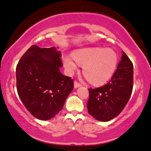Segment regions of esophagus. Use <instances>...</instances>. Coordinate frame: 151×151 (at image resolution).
Wrapping results in <instances>:
<instances>
[{
  "label": "esophagus",
  "mask_w": 151,
  "mask_h": 151,
  "mask_svg": "<svg viewBox=\"0 0 151 151\" xmlns=\"http://www.w3.org/2000/svg\"><path fill=\"white\" fill-rule=\"evenodd\" d=\"M74 88H78V87L82 86V84H81L80 83H79V82H77V81H75L74 83Z\"/></svg>",
  "instance_id": "esophagus-1"
}]
</instances>
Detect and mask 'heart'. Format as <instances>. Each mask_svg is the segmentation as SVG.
<instances>
[{
    "label": "heart",
    "mask_w": 151,
    "mask_h": 151,
    "mask_svg": "<svg viewBox=\"0 0 151 151\" xmlns=\"http://www.w3.org/2000/svg\"><path fill=\"white\" fill-rule=\"evenodd\" d=\"M83 65V74L93 84H103L110 79L115 72L117 57L112 49L101 47L79 49L72 56L64 58L65 68L69 74H73L79 64Z\"/></svg>",
    "instance_id": "heart-1"
}]
</instances>
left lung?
I'll return each instance as SVG.
<instances>
[{"label": "left lung", "mask_w": 151, "mask_h": 151, "mask_svg": "<svg viewBox=\"0 0 151 151\" xmlns=\"http://www.w3.org/2000/svg\"><path fill=\"white\" fill-rule=\"evenodd\" d=\"M105 85L89 89L88 112L96 120L107 122L117 117L125 108L133 87V64L122 51L121 61Z\"/></svg>", "instance_id": "obj_1"}]
</instances>
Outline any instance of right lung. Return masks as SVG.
<instances>
[{
	"instance_id": "add662e5",
	"label": "right lung",
	"mask_w": 151,
	"mask_h": 151,
	"mask_svg": "<svg viewBox=\"0 0 151 151\" xmlns=\"http://www.w3.org/2000/svg\"><path fill=\"white\" fill-rule=\"evenodd\" d=\"M61 57L55 47L33 45L16 67L18 94L28 111L39 120L54 117L74 89L73 79L60 72Z\"/></svg>"
}]
</instances>
